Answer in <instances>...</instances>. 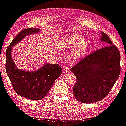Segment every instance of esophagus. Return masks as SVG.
<instances>
[{
  "label": "esophagus",
  "instance_id": "34e87169",
  "mask_svg": "<svg viewBox=\"0 0 126 126\" xmlns=\"http://www.w3.org/2000/svg\"><path fill=\"white\" fill-rule=\"evenodd\" d=\"M65 72H70V68H69V67L68 66V65H67V66L65 68Z\"/></svg>",
  "mask_w": 126,
  "mask_h": 126
}]
</instances>
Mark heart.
I'll return each mask as SVG.
<instances>
[{"mask_svg": "<svg viewBox=\"0 0 126 126\" xmlns=\"http://www.w3.org/2000/svg\"><path fill=\"white\" fill-rule=\"evenodd\" d=\"M60 50L69 52L68 57L71 61H76L83 56L88 48V41L85 38L76 34H71L63 38L58 45Z\"/></svg>", "mask_w": 126, "mask_h": 126, "instance_id": "obj_1", "label": "heart"}]
</instances>
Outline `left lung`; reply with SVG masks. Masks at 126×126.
<instances>
[{
  "instance_id": "obj_1",
  "label": "left lung",
  "mask_w": 126,
  "mask_h": 126,
  "mask_svg": "<svg viewBox=\"0 0 126 126\" xmlns=\"http://www.w3.org/2000/svg\"><path fill=\"white\" fill-rule=\"evenodd\" d=\"M100 42L106 43V46L84 58L71 69L77 79L74 94L77 100L85 104L104 98L121 72V55L117 47L102 32Z\"/></svg>"
}]
</instances>
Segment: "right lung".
Returning <instances> with one entry per match:
<instances>
[{"instance_id": "add662e5", "label": "right lung", "mask_w": 126, "mask_h": 126, "mask_svg": "<svg viewBox=\"0 0 126 126\" xmlns=\"http://www.w3.org/2000/svg\"><path fill=\"white\" fill-rule=\"evenodd\" d=\"M40 32L37 28L22 30L13 39L6 51V72L15 91L22 97L40 100L51 89L54 81L62 74L61 67L57 64L45 63L33 71H26L17 68L11 55L12 47L29 35Z\"/></svg>"}]
</instances>
